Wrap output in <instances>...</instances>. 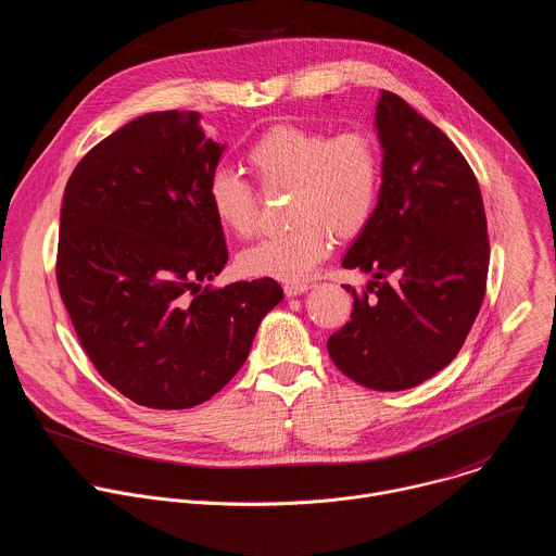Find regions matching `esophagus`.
Here are the masks:
<instances>
[{"label":"esophagus","instance_id":"34e87169","mask_svg":"<svg viewBox=\"0 0 556 556\" xmlns=\"http://www.w3.org/2000/svg\"><path fill=\"white\" fill-rule=\"evenodd\" d=\"M309 288H312V283H286L283 292H286V296H296V294L307 292Z\"/></svg>","mask_w":556,"mask_h":556}]
</instances>
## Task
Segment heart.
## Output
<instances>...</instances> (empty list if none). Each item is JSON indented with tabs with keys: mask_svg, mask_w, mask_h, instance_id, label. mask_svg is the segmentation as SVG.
<instances>
[{
	"mask_svg": "<svg viewBox=\"0 0 556 556\" xmlns=\"http://www.w3.org/2000/svg\"><path fill=\"white\" fill-rule=\"evenodd\" d=\"M247 163L262 188H290L294 223L290 231L268 236L238 255V268L247 277L305 281L331 253L333 231L353 236L364 229L380 199V148L362 130L329 137L320 130L279 124L247 150ZM205 197L225 231L240 238L253 233L257 197L238 172L214 169Z\"/></svg>",
	"mask_w": 556,
	"mask_h": 556,
	"instance_id": "obj_1",
	"label": "heart"
}]
</instances>
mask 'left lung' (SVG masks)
<instances>
[{
  "label": "left lung",
  "instance_id": "left-lung-1",
  "mask_svg": "<svg viewBox=\"0 0 556 556\" xmlns=\"http://www.w3.org/2000/svg\"><path fill=\"white\" fill-rule=\"evenodd\" d=\"M382 188L342 257L371 275L351 320L327 340L333 364L374 391L413 389L460 351L484 299L486 216L478 180L450 137L406 100L376 109Z\"/></svg>",
  "mask_w": 556,
  "mask_h": 556
}]
</instances>
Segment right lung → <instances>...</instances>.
I'll list each match as a JSON object with an SVG mask.
<instances>
[{"mask_svg": "<svg viewBox=\"0 0 556 556\" xmlns=\"http://www.w3.org/2000/svg\"><path fill=\"white\" fill-rule=\"evenodd\" d=\"M225 148L201 113L154 111L100 141L67 180L61 299L100 376L139 406L214 397L283 299L275 279L201 290L229 260L205 197Z\"/></svg>", "mask_w": 556, "mask_h": 556, "instance_id": "right-lung-1", "label": "right lung"}]
</instances>
